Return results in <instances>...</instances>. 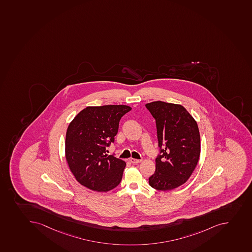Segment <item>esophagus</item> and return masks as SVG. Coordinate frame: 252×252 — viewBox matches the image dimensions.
Segmentation results:
<instances>
[{
    "label": "esophagus",
    "instance_id": "34e87169",
    "mask_svg": "<svg viewBox=\"0 0 252 252\" xmlns=\"http://www.w3.org/2000/svg\"><path fill=\"white\" fill-rule=\"evenodd\" d=\"M130 162H132V163H134V164H136V163H139V162H141V159H136V158H131L129 159Z\"/></svg>",
    "mask_w": 252,
    "mask_h": 252
}]
</instances>
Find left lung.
I'll return each instance as SVG.
<instances>
[{
  "instance_id": "8db88e82",
  "label": "left lung",
  "mask_w": 252,
  "mask_h": 252,
  "mask_svg": "<svg viewBox=\"0 0 252 252\" xmlns=\"http://www.w3.org/2000/svg\"><path fill=\"white\" fill-rule=\"evenodd\" d=\"M155 118L159 155L149 184L158 190H171L188 181L199 159L198 125L181 105L153 101L146 105Z\"/></svg>"
}]
</instances>
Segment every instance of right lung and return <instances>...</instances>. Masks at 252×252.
<instances>
[{
    "label": "right lung",
    "mask_w": 252,
    "mask_h": 252,
    "mask_svg": "<svg viewBox=\"0 0 252 252\" xmlns=\"http://www.w3.org/2000/svg\"><path fill=\"white\" fill-rule=\"evenodd\" d=\"M131 110L125 105L88 106L70 123L65 155L69 168L82 186L107 192L120 183L126 162L107 156L106 147L115 141L120 119Z\"/></svg>",
    "instance_id": "1"
}]
</instances>
